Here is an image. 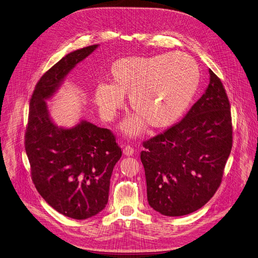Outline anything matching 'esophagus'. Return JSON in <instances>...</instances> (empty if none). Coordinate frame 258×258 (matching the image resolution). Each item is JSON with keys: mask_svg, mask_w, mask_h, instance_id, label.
<instances>
[{"mask_svg": "<svg viewBox=\"0 0 258 258\" xmlns=\"http://www.w3.org/2000/svg\"><path fill=\"white\" fill-rule=\"evenodd\" d=\"M123 153H124L125 155L130 156V155H132V154L134 153V148L131 147L130 145H126V146L124 147V149H123Z\"/></svg>", "mask_w": 258, "mask_h": 258, "instance_id": "obj_1", "label": "esophagus"}]
</instances>
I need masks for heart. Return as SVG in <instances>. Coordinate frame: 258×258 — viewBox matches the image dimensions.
Here are the masks:
<instances>
[{
	"mask_svg": "<svg viewBox=\"0 0 258 258\" xmlns=\"http://www.w3.org/2000/svg\"><path fill=\"white\" fill-rule=\"evenodd\" d=\"M109 75L111 84L95 87L94 102L102 117L112 121L129 95L135 112L124 125L129 134L139 133L146 123L152 128L175 123L190 106L201 79L196 60L182 52L124 57L111 66Z\"/></svg>",
	"mask_w": 258,
	"mask_h": 258,
	"instance_id": "heart-1",
	"label": "heart"
}]
</instances>
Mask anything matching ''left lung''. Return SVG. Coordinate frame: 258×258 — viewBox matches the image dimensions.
<instances>
[{"instance_id":"obj_1","label":"left lung","mask_w":258,"mask_h":258,"mask_svg":"<svg viewBox=\"0 0 258 258\" xmlns=\"http://www.w3.org/2000/svg\"><path fill=\"white\" fill-rule=\"evenodd\" d=\"M209 73L205 94L185 116L142 143L147 200L164 216L199 210L222 182L233 143L232 118L221 80Z\"/></svg>"}]
</instances>
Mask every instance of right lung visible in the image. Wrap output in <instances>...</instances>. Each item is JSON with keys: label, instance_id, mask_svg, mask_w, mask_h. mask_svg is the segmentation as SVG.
I'll list each match as a JSON object with an SVG mask.
<instances>
[{"label": "right lung", "instance_id": "right-lung-1", "mask_svg": "<svg viewBox=\"0 0 258 258\" xmlns=\"http://www.w3.org/2000/svg\"><path fill=\"white\" fill-rule=\"evenodd\" d=\"M97 47L69 53L40 78L30 99L25 131V150L37 191L54 210L78 220L106 207L112 171L122 151L111 130L90 122L58 128L48 116L45 100Z\"/></svg>", "mask_w": 258, "mask_h": 258}]
</instances>
